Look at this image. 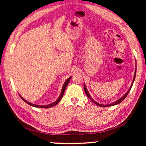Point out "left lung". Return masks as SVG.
<instances>
[{
  "instance_id": "1",
  "label": "left lung",
  "mask_w": 146,
  "mask_h": 146,
  "mask_svg": "<svg viewBox=\"0 0 146 146\" xmlns=\"http://www.w3.org/2000/svg\"><path fill=\"white\" fill-rule=\"evenodd\" d=\"M135 66H136V68H135V71L134 76H133V82H132V83H131V86H130L129 89V90H128V91H127V92L125 93L124 94V95H123L122 96V97L120 98H118V100L115 101L114 102H113V103H111V104H99V103H98L97 102H96V101L94 100L93 99V98H92V97H91V95H90V93H89L88 89L86 88V87L85 83H84V91H85V93H86V95L88 96V97L89 98H90V99L91 101H92V102H93L94 104H95L97 105L98 106H100V107L106 108V107H110V106H115V105L119 104L122 102V101L125 99V97H127V95H128V93H129V92L130 90H131V88H132V86H133V82H134L135 79L136 73H137V62H136V63H135Z\"/></svg>"
}]
</instances>
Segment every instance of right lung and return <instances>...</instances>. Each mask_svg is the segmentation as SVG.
Instances as JSON below:
<instances>
[{
	"label": "right lung",
	"mask_w": 146,
	"mask_h": 146,
	"mask_svg": "<svg viewBox=\"0 0 146 146\" xmlns=\"http://www.w3.org/2000/svg\"><path fill=\"white\" fill-rule=\"evenodd\" d=\"M71 77H72V76H70V78H68L67 79V80H66L65 81V82H64V85H63V86H62V90H61V92H60V95H59V97H58V98H57V99H56V101H55V102H54L51 103V104H47V105H36V104H32V103L29 102H28V101H27L26 100L24 99V98L23 97H22L21 95H20V94H19V95H20V97H21V98H22V99H23V100L24 101V102L30 105V106H33V107L38 108H49L53 107V106H56V105L61 100L62 98L63 95H64V91H65V90H66V87H67L68 84H69V82H70V79L71 78Z\"/></svg>",
	"instance_id": "right-lung-1"
}]
</instances>
